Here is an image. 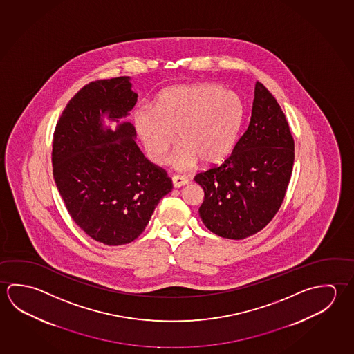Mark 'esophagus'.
<instances>
[{
	"mask_svg": "<svg viewBox=\"0 0 354 354\" xmlns=\"http://www.w3.org/2000/svg\"><path fill=\"white\" fill-rule=\"evenodd\" d=\"M173 185L174 187H180V186L186 185V184H189V180L184 178V176H181V175H174L173 178Z\"/></svg>",
	"mask_w": 354,
	"mask_h": 354,
	"instance_id": "obj_1",
	"label": "esophagus"
}]
</instances>
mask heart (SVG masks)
Instances as JSON below:
<instances>
[{"mask_svg":"<svg viewBox=\"0 0 354 354\" xmlns=\"http://www.w3.org/2000/svg\"><path fill=\"white\" fill-rule=\"evenodd\" d=\"M245 119V106L239 94L217 84H192L170 88L160 95L156 112L139 111L138 136L150 160L156 165L169 162L178 143L173 164L189 170L198 160L212 165L223 162L235 148Z\"/></svg>","mask_w":354,"mask_h":354,"instance_id":"obj_1","label":"heart"}]
</instances>
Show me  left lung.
Returning <instances> with one entry per match:
<instances>
[{
    "mask_svg": "<svg viewBox=\"0 0 354 354\" xmlns=\"http://www.w3.org/2000/svg\"><path fill=\"white\" fill-rule=\"evenodd\" d=\"M295 162V140L285 113L261 82L251 120L223 162L194 180L204 189L198 212L216 235L242 240L266 226L285 198Z\"/></svg>",
    "mask_w": 354,
    "mask_h": 354,
    "instance_id": "1",
    "label": "left lung"
}]
</instances>
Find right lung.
I'll list each match as a JSON object with an SVG mask.
<instances>
[{"mask_svg":"<svg viewBox=\"0 0 354 354\" xmlns=\"http://www.w3.org/2000/svg\"><path fill=\"white\" fill-rule=\"evenodd\" d=\"M129 77L91 82L69 100L57 122L52 165L66 209L89 237L109 246L134 241L158 203L171 192L164 169L139 149L131 123L104 128L136 106Z\"/></svg>","mask_w":354,"mask_h":354,"instance_id":"obj_1","label":"right lung"}]
</instances>
